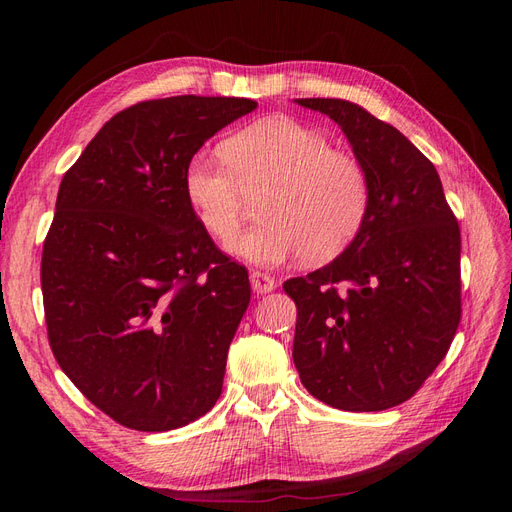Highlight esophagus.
<instances>
[{
  "mask_svg": "<svg viewBox=\"0 0 512 512\" xmlns=\"http://www.w3.org/2000/svg\"><path fill=\"white\" fill-rule=\"evenodd\" d=\"M250 282H252V290L258 294H267L271 290L277 288V280L269 273H260V271H252L250 273Z\"/></svg>",
  "mask_w": 512,
  "mask_h": 512,
  "instance_id": "34e87169",
  "label": "esophagus"
}]
</instances>
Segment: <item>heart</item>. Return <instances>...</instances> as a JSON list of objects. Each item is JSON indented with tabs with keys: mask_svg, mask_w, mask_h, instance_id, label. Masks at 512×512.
Masks as SVG:
<instances>
[{
	"mask_svg": "<svg viewBox=\"0 0 512 512\" xmlns=\"http://www.w3.org/2000/svg\"><path fill=\"white\" fill-rule=\"evenodd\" d=\"M185 196L209 235L230 241L243 226L247 200L265 224L230 250L254 265L337 256L361 230L369 209L363 164L333 149L322 132L284 115L258 119L228 136L220 156H196L185 168Z\"/></svg>",
	"mask_w": 512,
	"mask_h": 512,
	"instance_id": "heart-1",
	"label": "heart"
}]
</instances>
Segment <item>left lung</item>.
Returning <instances> with one entry per match:
<instances>
[{"instance_id":"1","label":"left lung","mask_w":512,"mask_h":512,"mask_svg":"<svg viewBox=\"0 0 512 512\" xmlns=\"http://www.w3.org/2000/svg\"><path fill=\"white\" fill-rule=\"evenodd\" d=\"M329 115L369 177L361 230L327 267L292 277V359L305 389L348 412L404 404L451 348L461 320V232L438 170L359 104L301 98Z\"/></svg>"}]
</instances>
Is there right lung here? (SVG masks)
I'll list each match as a JSON object with an SVG mask.
<instances>
[{
	"mask_svg": "<svg viewBox=\"0 0 512 512\" xmlns=\"http://www.w3.org/2000/svg\"><path fill=\"white\" fill-rule=\"evenodd\" d=\"M258 104L175 96L106 121L61 179L42 247V299L59 367L123 427L170 431L222 395L250 277L185 196L205 141Z\"/></svg>",
	"mask_w": 512,
	"mask_h": 512,
	"instance_id": "obj_1",
	"label": "right lung"
}]
</instances>
